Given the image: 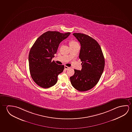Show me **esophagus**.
Here are the masks:
<instances>
[{
  "label": "esophagus",
  "mask_w": 132,
  "mask_h": 132,
  "mask_svg": "<svg viewBox=\"0 0 132 132\" xmlns=\"http://www.w3.org/2000/svg\"><path fill=\"white\" fill-rule=\"evenodd\" d=\"M64 68H65V69H66V70H67V69H69L70 68H69V67H68L67 66H64Z\"/></svg>",
  "instance_id": "obj_1"
}]
</instances>
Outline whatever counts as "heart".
I'll list each match as a JSON object with an SVG mask.
<instances>
[{
  "label": "heart",
  "instance_id": "1",
  "mask_svg": "<svg viewBox=\"0 0 132 132\" xmlns=\"http://www.w3.org/2000/svg\"><path fill=\"white\" fill-rule=\"evenodd\" d=\"M69 45L70 47H71V46H74V45H78V44L76 41H75L73 40H71L69 41Z\"/></svg>",
  "mask_w": 132,
  "mask_h": 132
}]
</instances>
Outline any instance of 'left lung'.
Listing matches in <instances>:
<instances>
[{
    "instance_id": "obj_1",
    "label": "left lung",
    "mask_w": 132,
    "mask_h": 132,
    "mask_svg": "<svg viewBox=\"0 0 132 132\" xmlns=\"http://www.w3.org/2000/svg\"><path fill=\"white\" fill-rule=\"evenodd\" d=\"M73 35L81 45L79 58L82 62V69H74L75 73L70 80L72 86L78 91H88L97 84L103 72L105 64L104 55L100 46L94 39L81 33Z\"/></svg>"
}]
</instances>
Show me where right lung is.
<instances>
[{"instance_id": "1", "label": "right lung", "mask_w": 132, "mask_h": 132, "mask_svg": "<svg viewBox=\"0 0 132 132\" xmlns=\"http://www.w3.org/2000/svg\"><path fill=\"white\" fill-rule=\"evenodd\" d=\"M70 34L49 31L40 35L31 48L28 56L30 73L32 80L39 87L48 88L56 84L57 76L64 66L58 65L52 59L61 42Z\"/></svg>"}]
</instances>
